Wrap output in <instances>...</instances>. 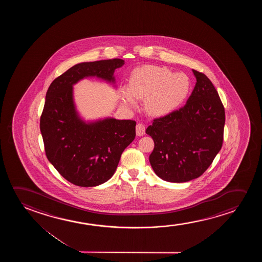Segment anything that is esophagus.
Instances as JSON below:
<instances>
[{"label":"esophagus","mask_w":262,"mask_h":262,"mask_svg":"<svg viewBox=\"0 0 262 262\" xmlns=\"http://www.w3.org/2000/svg\"><path fill=\"white\" fill-rule=\"evenodd\" d=\"M145 125L143 123H138L136 125V133L138 136H143L145 134Z\"/></svg>","instance_id":"esophagus-1"}]
</instances>
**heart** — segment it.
<instances>
[{
  "label": "heart",
  "mask_w": 262,
  "mask_h": 262,
  "mask_svg": "<svg viewBox=\"0 0 262 262\" xmlns=\"http://www.w3.org/2000/svg\"><path fill=\"white\" fill-rule=\"evenodd\" d=\"M190 80L183 72L172 73L163 66L144 65L129 76V89L122 88V104L133 107L136 98H145V107L150 115H164L173 111L186 100Z\"/></svg>",
  "instance_id": "heart-1"
}]
</instances>
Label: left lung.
Segmentation results:
<instances>
[{
    "label": "left lung",
    "mask_w": 262,
    "mask_h": 262,
    "mask_svg": "<svg viewBox=\"0 0 262 262\" xmlns=\"http://www.w3.org/2000/svg\"><path fill=\"white\" fill-rule=\"evenodd\" d=\"M192 72L197 82L185 105L154 119L146 129L155 144L151 166L158 177L170 183L202 176L222 147L225 108L210 79Z\"/></svg>",
    "instance_id": "left-lung-1"
}]
</instances>
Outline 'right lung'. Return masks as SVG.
<instances>
[{
    "label": "right lung",
    "mask_w": 262,
    "mask_h": 262,
    "mask_svg": "<svg viewBox=\"0 0 262 262\" xmlns=\"http://www.w3.org/2000/svg\"><path fill=\"white\" fill-rule=\"evenodd\" d=\"M123 64L122 59H112L74 65L47 90L40 117L46 155L77 186H97L114 176L122 152L135 139L136 122L106 118L86 123L76 111L72 86L91 76L115 82V69Z\"/></svg>",
    "instance_id": "1"
}]
</instances>
